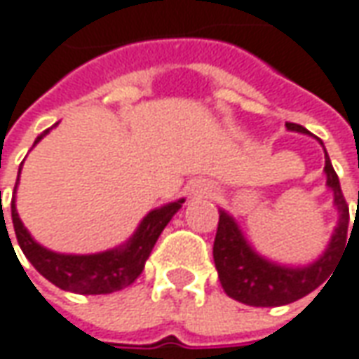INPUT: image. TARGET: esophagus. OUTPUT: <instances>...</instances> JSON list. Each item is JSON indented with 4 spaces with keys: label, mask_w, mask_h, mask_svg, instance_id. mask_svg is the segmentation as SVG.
I'll list each match as a JSON object with an SVG mask.
<instances>
[{
    "label": "esophagus",
    "mask_w": 359,
    "mask_h": 359,
    "mask_svg": "<svg viewBox=\"0 0 359 359\" xmlns=\"http://www.w3.org/2000/svg\"><path fill=\"white\" fill-rule=\"evenodd\" d=\"M212 191H215V184L209 182V180H195V182H191V187H189V193H191V196H195V198L210 196L212 195Z\"/></svg>",
    "instance_id": "34e87169"
}]
</instances>
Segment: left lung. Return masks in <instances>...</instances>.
<instances>
[{
  "mask_svg": "<svg viewBox=\"0 0 359 359\" xmlns=\"http://www.w3.org/2000/svg\"><path fill=\"white\" fill-rule=\"evenodd\" d=\"M291 133L313 134L307 128L287 122ZM316 138V136H313ZM321 147L320 138H318ZM325 152V147H323ZM325 184L334 193V207L337 209V225L332 239L323 249L320 257L307 265H283L271 259L263 257L251 247L243 235L241 226L233 215L225 209H219V226L212 245V259L219 273L221 285L229 297L253 307H279L305 297L313 289H318L330 277L337 257L346 251L348 225H350V207L341 195L339 179L335 175L332 161L325 152Z\"/></svg>",
  "mask_w": 359,
  "mask_h": 359,
  "instance_id": "1",
  "label": "left lung"
}]
</instances>
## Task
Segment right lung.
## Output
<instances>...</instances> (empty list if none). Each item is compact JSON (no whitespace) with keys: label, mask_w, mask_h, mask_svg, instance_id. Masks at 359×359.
I'll return each mask as SVG.
<instances>
[{"label":"right lung","mask_w":359,"mask_h":359,"mask_svg":"<svg viewBox=\"0 0 359 359\" xmlns=\"http://www.w3.org/2000/svg\"><path fill=\"white\" fill-rule=\"evenodd\" d=\"M52 128L39 134L34 147ZM20 172H22V166H20ZM18 184H20V175L15 182V191H18ZM182 203L184 198H179V201L152 209L140 221V225L136 226V231L128 241H124L114 249H106V251L90 253V255L55 253L52 249L39 245L22 223L15 209V198H11V221H13V231L20 243V249L24 251L27 261L50 283H54L55 287L64 289V291L80 293V295H104V293L128 287L136 281V277L144 269V263L150 257L154 243L158 241L164 226L179 212Z\"/></svg>","instance_id":"right-lung-1"}]
</instances>
